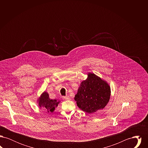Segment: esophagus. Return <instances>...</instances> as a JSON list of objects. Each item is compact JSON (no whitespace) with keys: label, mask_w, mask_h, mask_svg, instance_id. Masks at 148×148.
Returning <instances> with one entry per match:
<instances>
[{"label":"esophagus","mask_w":148,"mask_h":148,"mask_svg":"<svg viewBox=\"0 0 148 148\" xmlns=\"http://www.w3.org/2000/svg\"><path fill=\"white\" fill-rule=\"evenodd\" d=\"M63 99L64 100H69V99H70V97H69V96H66V97H63Z\"/></svg>","instance_id":"esophagus-1"}]
</instances>
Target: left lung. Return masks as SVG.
Wrapping results in <instances>:
<instances>
[{"label": "left lung", "mask_w": 148, "mask_h": 148, "mask_svg": "<svg viewBox=\"0 0 148 148\" xmlns=\"http://www.w3.org/2000/svg\"><path fill=\"white\" fill-rule=\"evenodd\" d=\"M110 95L108 83L95 74L88 73L87 79L80 83L74 100L80 109L91 114L104 109Z\"/></svg>", "instance_id": "8db88e82"}]
</instances>
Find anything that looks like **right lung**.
I'll return each instance as SVG.
<instances>
[{"label":"right lung","instance_id":"right-lung-1","mask_svg":"<svg viewBox=\"0 0 148 148\" xmlns=\"http://www.w3.org/2000/svg\"><path fill=\"white\" fill-rule=\"evenodd\" d=\"M60 101L56 99H50L49 94L47 92H44L41 94L40 97L38 99V106L40 108L43 110H47L49 112H53L56 107L58 106Z\"/></svg>","mask_w":148,"mask_h":148}]
</instances>
